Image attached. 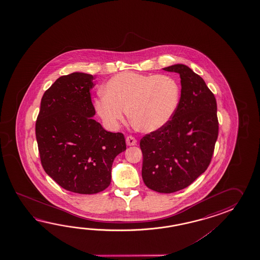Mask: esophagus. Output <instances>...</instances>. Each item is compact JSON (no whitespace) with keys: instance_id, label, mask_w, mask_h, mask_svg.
I'll return each mask as SVG.
<instances>
[{"instance_id":"34e87169","label":"esophagus","mask_w":260,"mask_h":260,"mask_svg":"<svg viewBox=\"0 0 260 260\" xmlns=\"http://www.w3.org/2000/svg\"><path fill=\"white\" fill-rule=\"evenodd\" d=\"M125 141H126V145L127 146H135V145H137V143H138L137 139L133 138V137H127Z\"/></svg>"}]
</instances>
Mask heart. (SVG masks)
Instances as JSON below:
<instances>
[{
    "mask_svg": "<svg viewBox=\"0 0 260 260\" xmlns=\"http://www.w3.org/2000/svg\"><path fill=\"white\" fill-rule=\"evenodd\" d=\"M179 94V85L171 76L123 72L108 81L94 106L108 127L116 128L128 110L134 127L151 133L170 122Z\"/></svg>",
    "mask_w": 260,
    "mask_h": 260,
    "instance_id": "1",
    "label": "heart"
}]
</instances>
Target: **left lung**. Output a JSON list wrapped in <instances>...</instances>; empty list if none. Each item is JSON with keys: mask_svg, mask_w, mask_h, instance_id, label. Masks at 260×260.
<instances>
[{"mask_svg": "<svg viewBox=\"0 0 260 260\" xmlns=\"http://www.w3.org/2000/svg\"><path fill=\"white\" fill-rule=\"evenodd\" d=\"M180 75L181 95L170 122L140 140L142 178L148 188L172 193L207 169L218 136L216 100L204 79L186 65L162 69Z\"/></svg>", "mask_w": 260, "mask_h": 260, "instance_id": "left-lung-1", "label": "left lung"}]
</instances>
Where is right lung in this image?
I'll list each match as a JSON object with an SVG mask.
<instances>
[{"label": "right lung", "instance_id": "obj_1", "mask_svg": "<svg viewBox=\"0 0 260 260\" xmlns=\"http://www.w3.org/2000/svg\"><path fill=\"white\" fill-rule=\"evenodd\" d=\"M93 80L83 72L58 78L42 98L35 125L44 171L75 193H98L108 188L113 160L126 149L122 133L106 131L93 119Z\"/></svg>", "mask_w": 260, "mask_h": 260}]
</instances>
